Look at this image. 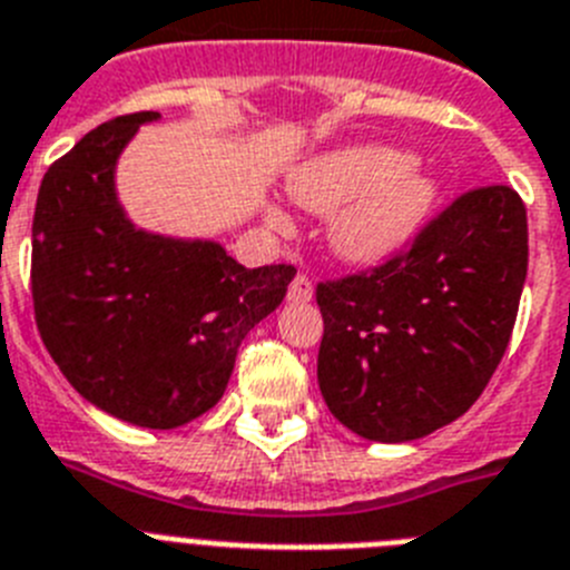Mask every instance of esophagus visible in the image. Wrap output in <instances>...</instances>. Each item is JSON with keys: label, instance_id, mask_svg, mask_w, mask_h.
<instances>
[{"label": "esophagus", "instance_id": "34e87169", "mask_svg": "<svg viewBox=\"0 0 570 570\" xmlns=\"http://www.w3.org/2000/svg\"><path fill=\"white\" fill-rule=\"evenodd\" d=\"M286 298H289L292 304H306V301H313V281L306 278L304 272H298V275L292 278Z\"/></svg>", "mask_w": 570, "mask_h": 570}]
</instances>
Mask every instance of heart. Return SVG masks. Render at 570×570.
<instances>
[{
    "mask_svg": "<svg viewBox=\"0 0 570 570\" xmlns=\"http://www.w3.org/2000/svg\"><path fill=\"white\" fill-rule=\"evenodd\" d=\"M292 197L309 212L335 215L330 240L353 264H375L393 255L424 224L435 186L407 155L384 146L338 148L313 157L292 175ZM272 220L286 226L281 212Z\"/></svg>",
    "mask_w": 570,
    "mask_h": 570,
    "instance_id": "heart-1",
    "label": "heart"
}]
</instances>
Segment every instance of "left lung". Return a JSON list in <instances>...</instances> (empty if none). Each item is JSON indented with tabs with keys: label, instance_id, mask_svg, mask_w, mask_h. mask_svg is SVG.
Wrapping results in <instances>:
<instances>
[{
	"label": "left lung",
	"instance_id": "1",
	"mask_svg": "<svg viewBox=\"0 0 570 570\" xmlns=\"http://www.w3.org/2000/svg\"><path fill=\"white\" fill-rule=\"evenodd\" d=\"M528 275L511 186L462 191L379 266L315 286L330 413L370 442L422 439L473 407L497 373Z\"/></svg>",
	"mask_w": 570,
	"mask_h": 570
}]
</instances>
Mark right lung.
I'll use <instances>...</instances> for the list:
<instances>
[{
    "label": "right lung",
    "instance_id": "right-lung-1",
    "mask_svg": "<svg viewBox=\"0 0 570 570\" xmlns=\"http://www.w3.org/2000/svg\"><path fill=\"white\" fill-rule=\"evenodd\" d=\"M157 117H114L51 163L33 212L31 295L42 344L82 399L171 430L220 402L237 346L284 301L295 266L246 269L220 244L128 224L114 163Z\"/></svg>",
    "mask_w": 570,
    "mask_h": 570
}]
</instances>
